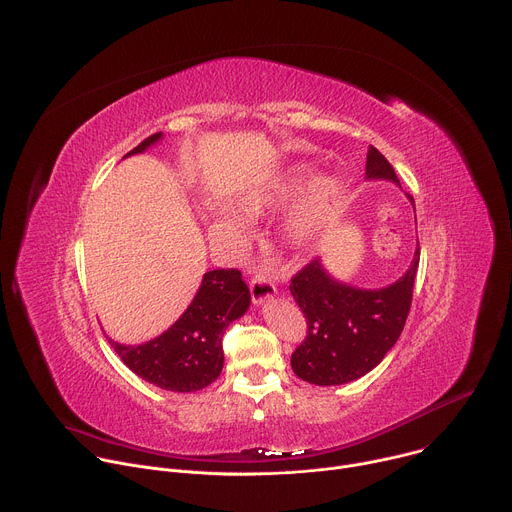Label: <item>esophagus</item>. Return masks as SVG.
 I'll use <instances>...</instances> for the list:
<instances>
[{
	"label": "esophagus",
	"instance_id": "1",
	"mask_svg": "<svg viewBox=\"0 0 512 512\" xmlns=\"http://www.w3.org/2000/svg\"><path fill=\"white\" fill-rule=\"evenodd\" d=\"M249 289H251L253 303H257V305L265 303L267 299H271V297L277 293L275 285H273L271 281H267L263 275H255V277L251 279V283H249Z\"/></svg>",
	"mask_w": 512,
	"mask_h": 512
}]
</instances>
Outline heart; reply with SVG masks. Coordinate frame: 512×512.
<instances>
[{
	"label": "heart",
	"mask_w": 512,
	"mask_h": 512,
	"mask_svg": "<svg viewBox=\"0 0 512 512\" xmlns=\"http://www.w3.org/2000/svg\"><path fill=\"white\" fill-rule=\"evenodd\" d=\"M311 180L313 170L309 166H289L269 183L247 189L241 195V207L251 215L267 209H277L295 199L307 188L308 191L303 193V197L283 217L281 233L293 249H309L323 231V227L327 225V221L337 211L346 191L344 183L335 177H319L313 184L310 183ZM243 211L235 207H225V215L237 225H247L249 221Z\"/></svg>",
	"instance_id": "1"
}]
</instances>
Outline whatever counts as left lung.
I'll return each instance as SVG.
<instances>
[{
    "mask_svg": "<svg viewBox=\"0 0 512 512\" xmlns=\"http://www.w3.org/2000/svg\"><path fill=\"white\" fill-rule=\"evenodd\" d=\"M366 179H386L400 187L394 166L374 146L368 148ZM406 197L414 205V199ZM418 263L416 247L410 269L382 289L337 281L321 259L295 273L289 291L307 319L305 342L291 356L295 376L315 386H339L372 372L404 329Z\"/></svg>",
    "mask_w": 512,
    "mask_h": 512,
    "instance_id": "obj_1",
    "label": "left lung"
}]
</instances>
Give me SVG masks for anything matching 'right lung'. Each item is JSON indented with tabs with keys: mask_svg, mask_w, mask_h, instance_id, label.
Wrapping results in <instances>:
<instances>
[{
	"mask_svg": "<svg viewBox=\"0 0 512 512\" xmlns=\"http://www.w3.org/2000/svg\"><path fill=\"white\" fill-rule=\"evenodd\" d=\"M160 138L162 132L148 136L126 156L144 152ZM249 303L251 293L241 271H207L191 305L164 333L138 346L118 344L110 337L108 342L144 382L168 392H197L219 378L225 329L245 315Z\"/></svg>",
	"mask_w": 512,
	"mask_h": 512,
	"instance_id": "obj_1",
	"label": "right lung"
}]
</instances>
